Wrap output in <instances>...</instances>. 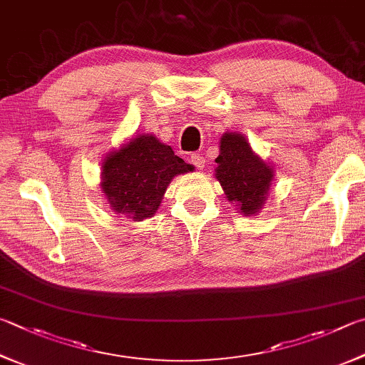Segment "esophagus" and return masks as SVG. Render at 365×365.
I'll list each match as a JSON object with an SVG mask.
<instances>
[{"instance_id": "obj_1", "label": "esophagus", "mask_w": 365, "mask_h": 365, "mask_svg": "<svg viewBox=\"0 0 365 365\" xmlns=\"http://www.w3.org/2000/svg\"><path fill=\"white\" fill-rule=\"evenodd\" d=\"M190 163L193 164L196 169H200V170L204 168V164H205L204 158H202L201 155H197V153H195V155H191V156H190Z\"/></svg>"}]
</instances>
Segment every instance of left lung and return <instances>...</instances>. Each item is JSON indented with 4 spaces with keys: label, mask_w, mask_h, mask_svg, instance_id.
<instances>
[{
    "label": "left lung",
    "mask_w": 365,
    "mask_h": 365,
    "mask_svg": "<svg viewBox=\"0 0 365 365\" xmlns=\"http://www.w3.org/2000/svg\"><path fill=\"white\" fill-rule=\"evenodd\" d=\"M215 163V177L228 201H233L244 215L260 210L273 180V169L254 155L246 138L235 132L225 134Z\"/></svg>",
    "instance_id": "obj_1"
}]
</instances>
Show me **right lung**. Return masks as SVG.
Segmentation results:
<instances>
[{
  "instance_id": "1",
  "label": "right lung",
  "mask_w": 365,
  "mask_h": 365,
  "mask_svg": "<svg viewBox=\"0 0 365 365\" xmlns=\"http://www.w3.org/2000/svg\"><path fill=\"white\" fill-rule=\"evenodd\" d=\"M193 169L153 135H137L103 161L102 190L118 214L140 222L160 207L172 178Z\"/></svg>"
}]
</instances>
